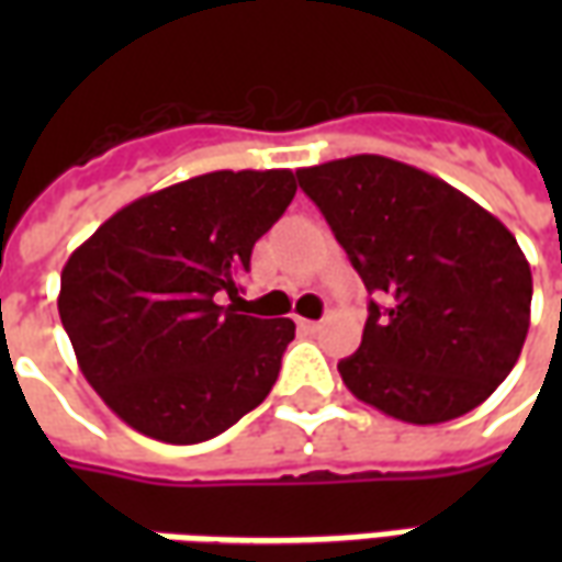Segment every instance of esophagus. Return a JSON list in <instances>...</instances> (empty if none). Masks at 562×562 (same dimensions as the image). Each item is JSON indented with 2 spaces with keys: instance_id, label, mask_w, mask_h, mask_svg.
Here are the masks:
<instances>
[{
  "instance_id": "1",
  "label": "esophagus",
  "mask_w": 562,
  "mask_h": 562,
  "mask_svg": "<svg viewBox=\"0 0 562 562\" xmlns=\"http://www.w3.org/2000/svg\"><path fill=\"white\" fill-rule=\"evenodd\" d=\"M297 328L306 330V334H316V330H322V322H310V318H297Z\"/></svg>"
}]
</instances>
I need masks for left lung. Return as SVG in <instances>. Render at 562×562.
Here are the masks:
<instances>
[{
  "mask_svg": "<svg viewBox=\"0 0 562 562\" xmlns=\"http://www.w3.org/2000/svg\"><path fill=\"white\" fill-rule=\"evenodd\" d=\"M297 183L364 280L346 389L406 424L460 418L496 391L530 328L532 273L515 234L434 173L385 156L301 168Z\"/></svg>",
  "mask_w": 562,
  "mask_h": 562,
  "instance_id": "8db88e82",
  "label": "left lung"
}]
</instances>
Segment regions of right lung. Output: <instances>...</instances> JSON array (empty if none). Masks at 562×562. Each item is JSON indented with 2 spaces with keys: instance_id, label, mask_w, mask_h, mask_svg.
<instances>
[{
  "instance_id": "right-lung-1",
  "label": "right lung",
  "mask_w": 562,
  "mask_h": 562,
  "mask_svg": "<svg viewBox=\"0 0 562 562\" xmlns=\"http://www.w3.org/2000/svg\"><path fill=\"white\" fill-rule=\"evenodd\" d=\"M294 192L289 168L201 173L116 210L68 256L63 328L132 430L192 446L268 397L294 322L246 316L237 301L252 246Z\"/></svg>"
}]
</instances>
